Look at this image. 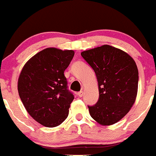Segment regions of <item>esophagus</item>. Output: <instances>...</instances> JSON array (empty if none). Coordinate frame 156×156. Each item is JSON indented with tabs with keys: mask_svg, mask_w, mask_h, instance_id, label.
<instances>
[{
	"mask_svg": "<svg viewBox=\"0 0 156 156\" xmlns=\"http://www.w3.org/2000/svg\"><path fill=\"white\" fill-rule=\"evenodd\" d=\"M78 94V96H79L80 98L83 97V90H80V92H78V94Z\"/></svg>",
	"mask_w": 156,
	"mask_h": 156,
	"instance_id": "34e87169",
	"label": "esophagus"
}]
</instances>
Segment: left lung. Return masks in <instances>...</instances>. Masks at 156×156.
Here are the masks:
<instances>
[{
  "label": "left lung",
  "mask_w": 156,
  "mask_h": 156,
  "mask_svg": "<svg viewBox=\"0 0 156 156\" xmlns=\"http://www.w3.org/2000/svg\"><path fill=\"white\" fill-rule=\"evenodd\" d=\"M81 56L91 66L98 83V101L94 105H88L90 116L104 126L114 124L135 102L138 87L137 65L127 53L110 45L84 51Z\"/></svg>",
  "instance_id": "left-lung-1"
}]
</instances>
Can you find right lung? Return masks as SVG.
<instances>
[{
	"label": "right lung",
	"mask_w": 156,
	"mask_h": 156,
	"mask_svg": "<svg viewBox=\"0 0 156 156\" xmlns=\"http://www.w3.org/2000/svg\"><path fill=\"white\" fill-rule=\"evenodd\" d=\"M74 56L72 50L48 48L23 66L18 80L19 97L37 122L47 127L59 126L67 118L74 95L64 72Z\"/></svg>",
	"instance_id": "add662e5"
}]
</instances>
